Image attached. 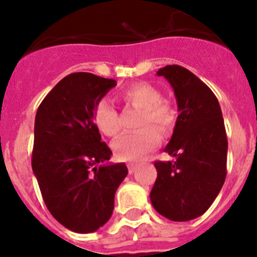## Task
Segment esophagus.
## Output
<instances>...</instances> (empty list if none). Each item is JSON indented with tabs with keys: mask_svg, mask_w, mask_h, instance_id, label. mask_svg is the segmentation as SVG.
<instances>
[{
	"mask_svg": "<svg viewBox=\"0 0 257 257\" xmlns=\"http://www.w3.org/2000/svg\"><path fill=\"white\" fill-rule=\"evenodd\" d=\"M136 171V166L134 163H128V172L130 174H134Z\"/></svg>",
	"mask_w": 257,
	"mask_h": 257,
	"instance_id": "1",
	"label": "esophagus"
}]
</instances>
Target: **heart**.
Returning a JSON list of instances; mask_svg holds the SVG:
<instances>
[{
	"mask_svg": "<svg viewBox=\"0 0 257 257\" xmlns=\"http://www.w3.org/2000/svg\"><path fill=\"white\" fill-rule=\"evenodd\" d=\"M121 97L131 105L143 110L140 128L144 130L135 134H124L113 143L115 156L122 161L136 162L158 147L160 135L167 134L174 127L176 113L171 103L162 99L160 88L151 83L138 82L122 88ZM94 122L100 133L106 136H115L121 130L119 117L115 106L108 99H101L94 109Z\"/></svg>",
	"mask_w": 257,
	"mask_h": 257,
	"instance_id": "1",
	"label": "heart"
}]
</instances>
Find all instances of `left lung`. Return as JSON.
I'll return each instance as SVG.
<instances>
[{
  "instance_id": "obj_1",
  "label": "left lung",
  "mask_w": 257,
  "mask_h": 257,
  "mask_svg": "<svg viewBox=\"0 0 257 257\" xmlns=\"http://www.w3.org/2000/svg\"><path fill=\"white\" fill-rule=\"evenodd\" d=\"M174 90L179 115L165 152L172 161H157L151 192L153 207L172 221H188L208 210L226 176V139L221 109L210 87L180 65L157 72Z\"/></svg>"
}]
</instances>
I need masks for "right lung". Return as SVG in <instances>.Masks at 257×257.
Segmentation results:
<instances>
[{
  "label": "right lung",
  "instance_id": "1",
  "mask_svg": "<svg viewBox=\"0 0 257 257\" xmlns=\"http://www.w3.org/2000/svg\"><path fill=\"white\" fill-rule=\"evenodd\" d=\"M117 85L78 72L64 77L37 109L32 169L50 213L76 233H92L113 213L114 194L127 176L124 163H109L94 109Z\"/></svg>",
  "mask_w": 257,
  "mask_h": 257
}]
</instances>
